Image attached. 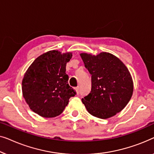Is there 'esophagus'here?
Instances as JSON below:
<instances>
[{"instance_id":"esophagus-1","label":"esophagus","mask_w":154,"mask_h":154,"mask_svg":"<svg viewBox=\"0 0 154 154\" xmlns=\"http://www.w3.org/2000/svg\"><path fill=\"white\" fill-rule=\"evenodd\" d=\"M75 90H76L77 94H79V86H77V87L75 88Z\"/></svg>"}]
</instances>
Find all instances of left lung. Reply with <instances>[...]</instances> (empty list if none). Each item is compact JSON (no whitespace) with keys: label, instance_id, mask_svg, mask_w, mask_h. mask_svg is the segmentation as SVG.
I'll list each match as a JSON object with an SVG mask.
<instances>
[{"label":"left lung","instance_id":"8db88e82","mask_svg":"<svg viewBox=\"0 0 154 154\" xmlns=\"http://www.w3.org/2000/svg\"><path fill=\"white\" fill-rule=\"evenodd\" d=\"M91 75V91L82 99L91 115L107 119L120 112L131 98L133 83L126 66L115 56L80 54Z\"/></svg>","mask_w":154,"mask_h":154}]
</instances>
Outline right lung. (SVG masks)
<instances>
[{
    "label": "right lung",
    "mask_w": 154,
    "mask_h": 154,
    "mask_svg": "<svg viewBox=\"0 0 154 154\" xmlns=\"http://www.w3.org/2000/svg\"><path fill=\"white\" fill-rule=\"evenodd\" d=\"M72 54L49 51L36 58L22 81L23 96L31 109L46 118L60 115L77 94L68 84L66 63Z\"/></svg>",
    "instance_id": "right-lung-1"
}]
</instances>
